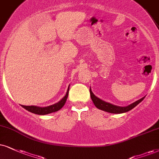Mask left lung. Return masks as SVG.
<instances>
[{
  "mask_svg": "<svg viewBox=\"0 0 159 159\" xmlns=\"http://www.w3.org/2000/svg\"><path fill=\"white\" fill-rule=\"evenodd\" d=\"M90 94H91V98L92 101H93V104H94V105L97 107V108L111 113H122L127 112V111H130L131 109H133L134 107H136L138 104H139L144 99V97H143L142 99H140L139 100L135 102L132 103L131 105H128V106L119 107L116 106V105H112V104H110L108 102H106L101 100L100 99H99V98L96 97V96L92 93L91 89H90Z\"/></svg>",
  "mask_w": 159,
  "mask_h": 159,
  "instance_id": "obj_1",
  "label": "left lung"
}]
</instances>
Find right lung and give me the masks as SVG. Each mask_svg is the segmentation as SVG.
<instances>
[{"instance_id": "right-lung-1", "label": "right lung", "mask_w": 159, "mask_h": 159, "mask_svg": "<svg viewBox=\"0 0 159 159\" xmlns=\"http://www.w3.org/2000/svg\"><path fill=\"white\" fill-rule=\"evenodd\" d=\"M68 91H69V87H68L67 93H66V96L62 98L61 100L58 102L57 103L54 104V105H50V106L40 107L33 106V105H31V106H25V105H22V107L23 108H25V110H27V111H29V112L35 113V114H38V115H46V114H48V113L56 112V111L60 110L62 107L64 106L65 103H66V100H67V98L68 96Z\"/></svg>"}]
</instances>
